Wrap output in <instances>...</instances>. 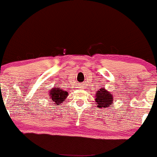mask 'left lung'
Masks as SVG:
<instances>
[{
    "label": "left lung",
    "mask_w": 157,
    "mask_h": 157,
    "mask_svg": "<svg viewBox=\"0 0 157 157\" xmlns=\"http://www.w3.org/2000/svg\"><path fill=\"white\" fill-rule=\"evenodd\" d=\"M95 101L97 102L96 105L99 109L108 108L110 107L113 103V97L109 91H106L105 88L102 87L97 91Z\"/></svg>",
    "instance_id": "obj_1"
}]
</instances>
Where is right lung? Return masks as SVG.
Instances as JSON below:
<instances>
[{
  "label": "right lung",
  "mask_w": 157,
  "mask_h": 157,
  "mask_svg": "<svg viewBox=\"0 0 157 157\" xmlns=\"http://www.w3.org/2000/svg\"><path fill=\"white\" fill-rule=\"evenodd\" d=\"M48 98L51 99L52 102H54L55 105H60L66 100V97L68 96V91L66 90L60 89V88H52V89L48 91Z\"/></svg>",
  "instance_id": "obj_1"
}]
</instances>
